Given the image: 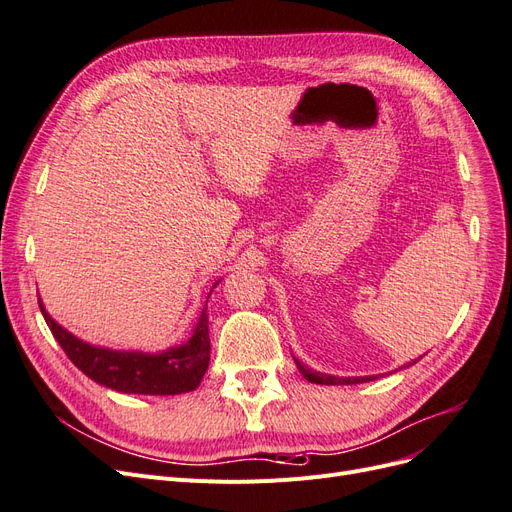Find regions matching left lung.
<instances>
[{"mask_svg":"<svg viewBox=\"0 0 512 512\" xmlns=\"http://www.w3.org/2000/svg\"><path fill=\"white\" fill-rule=\"evenodd\" d=\"M294 363H297V367H299V371L303 374V378L309 380V382H314V384H359V382L374 380V376H369V378H335V376L318 374V371L307 369V367L301 365L297 359H294ZM412 363H416V361H412Z\"/></svg>","mask_w":512,"mask_h":512,"instance_id":"left-lung-1","label":"left lung"}]
</instances>
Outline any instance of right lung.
<instances>
[{"instance_id": "add662e5", "label": "right lung", "mask_w": 512, "mask_h": 512, "mask_svg": "<svg viewBox=\"0 0 512 512\" xmlns=\"http://www.w3.org/2000/svg\"><path fill=\"white\" fill-rule=\"evenodd\" d=\"M40 312L49 324L53 337L68 354V359L85 376L119 393L138 395H181L190 393L203 380L209 367V316L207 307L198 318L192 337L179 348H170L162 354L145 352H117L89 346L76 339L44 312L38 299Z\"/></svg>"}]
</instances>
